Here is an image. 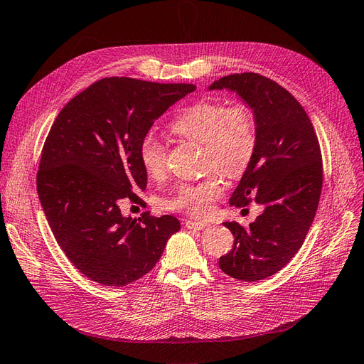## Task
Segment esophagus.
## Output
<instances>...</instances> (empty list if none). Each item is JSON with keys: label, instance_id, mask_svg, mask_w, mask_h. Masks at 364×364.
<instances>
[{"label": "esophagus", "instance_id": "obj_1", "mask_svg": "<svg viewBox=\"0 0 364 364\" xmlns=\"http://www.w3.org/2000/svg\"><path fill=\"white\" fill-rule=\"evenodd\" d=\"M209 224L208 223H198V221H185V227L188 230H203L206 228Z\"/></svg>", "mask_w": 364, "mask_h": 364}]
</instances>
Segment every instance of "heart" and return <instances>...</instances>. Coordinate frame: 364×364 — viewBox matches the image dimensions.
<instances>
[{
  "label": "heart",
  "instance_id": "heart-1",
  "mask_svg": "<svg viewBox=\"0 0 364 364\" xmlns=\"http://www.w3.org/2000/svg\"><path fill=\"white\" fill-rule=\"evenodd\" d=\"M168 128L174 136L203 144L205 167L218 170L227 178H240L250 168L257 152V122L254 113L245 103L198 101L183 109ZM139 158L149 178L159 179L166 174V148L152 134L141 139ZM223 190L220 174L212 173L198 182L181 183L164 200L163 206L168 210L203 218L210 212L212 203L223 194Z\"/></svg>",
  "mask_w": 364,
  "mask_h": 364
}]
</instances>
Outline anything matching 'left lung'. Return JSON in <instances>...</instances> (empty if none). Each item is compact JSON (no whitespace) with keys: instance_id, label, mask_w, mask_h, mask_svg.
<instances>
[{"instance_id":"obj_1","label":"left lung","mask_w":364,"mask_h":364,"mask_svg":"<svg viewBox=\"0 0 364 364\" xmlns=\"http://www.w3.org/2000/svg\"><path fill=\"white\" fill-rule=\"evenodd\" d=\"M236 91L255 116L258 144L230 205L257 201L264 212L248 227L224 223L235 236L221 270L243 282L278 273L301 248L323 188V158L308 113L279 83L258 73L221 77L210 90Z\"/></svg>"}]
</instances>
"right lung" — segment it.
Returning a JSON list of instances; mask_svg holds the SVG:
<instances>
[{
  "instance_id": "1",
  "label": "right lung",
  "mask_w": 364,
  "mask_h": 364,
  "mask_svg": "<svg viewBox=\"0 0 364 364\" xmlns=\"http://www.w3.org/2000/svg\"><path fill=\"white\" fill-rule=\"evenodd\" d=\"M193 91V83L105 77L56 116L41 151L37 193L60 248L91 281L125 287L140 279L181 230L171 215L125 218L119 203L136 201V191L146 190L141 139Z\"/></svg>"
}]
</instances>
